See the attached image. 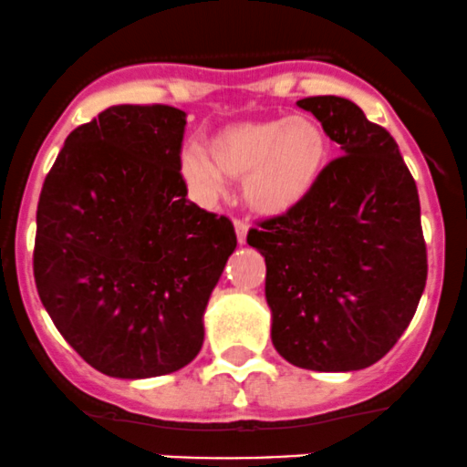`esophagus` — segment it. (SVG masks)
<instances>
[{
  "mask_svg": "<svg viewBox=\"0 0 467 467\" xmlns=\"http://www.w3.org/2000/svg\"><path fill=\"white\" fill-rule=\"evenodd\" d=\"M234 227H235V235H238V243H244V240H247V229H249L247 220L235 218Z\"/></svg>",
  "mask_w": 467,
  "mask_h": 467,
  "instance_id": "34e87169",
  "label": "esophagus"
}]
</instances>
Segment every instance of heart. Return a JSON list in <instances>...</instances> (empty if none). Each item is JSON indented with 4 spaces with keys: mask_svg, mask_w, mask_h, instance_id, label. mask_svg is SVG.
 <instances>
[{
    "mask_svg": "<svg viewBox=\"0 0 467 467\" xmlns=\"http://www.w3.org/2000/svg\"><path fill=\"white\" fill-rule=\"evenodd\" d=\"M209 154L186 148L180 172L200 200H215L227 177H244V198L261 213H285L307 198L328 160V139L307 117L244 121L223 128Z\"/></svg>",
    "mask_w": 467,
    "mask_h": 467,
    "instance_id": "heart-1",
    "label": "heart"
}]
</instances>
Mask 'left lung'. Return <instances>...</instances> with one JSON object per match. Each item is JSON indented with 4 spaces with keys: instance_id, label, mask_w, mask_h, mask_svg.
Instances as JSON below:
<instances>
[{
    "instance_id": "obj_1",
    "label": "left lung",
    "mask_w": 467,
    "mask_h": 467,
    "mask_svg": "<svg viewBox=\"0 0 467 467\" xmlns=\"http://www.w3.org/2000/svg\"><path fill=\"white\" fill-rule=\"evenodd\" d=\"M296 105L344 155L295 209L258 220L247 243L265 256L274 348L310 371H358L396 346L425 290L418 189L396 139L353 100Z\"/></svg>"
}]
</instances>
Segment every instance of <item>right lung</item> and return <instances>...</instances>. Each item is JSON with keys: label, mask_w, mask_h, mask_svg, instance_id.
<instances>
[{"label": "right lung", "mask_w": 467, "mask_h": 467, "mask_svg": "<svg viewBox=\"0 0 467 467\" xmlns=\"http://www.w3.org/2000/svg\"><path fill=\"white\" fill-rule=\"evenodd\" d=\"M186 114L112 105L67 137L37 202L33 276L71 348L112 378L186 367L235 232L186 200Z\"/></svg>", "instance_id": "add662e5"}]
</instances>
